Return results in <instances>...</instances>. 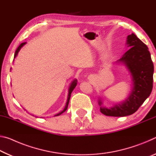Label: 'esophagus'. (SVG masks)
<instances>
[{"mask_svg": "<svg viewBox=\"0 0 156 156\" xmlns=\"http://www.w3.org/2000/svg\"><path fill=\"white\" fill-rule=\"evenodd\" d=\"M89 78H91V76H89Z\"/></svg>", "mask_w": 156, "mask_h": 156, "instance_id": "esophagus-1", "label": "esophagus"}]
</instances>
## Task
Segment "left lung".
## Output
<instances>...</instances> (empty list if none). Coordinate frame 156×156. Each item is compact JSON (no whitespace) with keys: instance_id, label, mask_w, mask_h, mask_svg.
Wrapping results in <instances>:
<instances>
[{"instance_id":"left-lung-1","label":"left lung","mask_w":156,"mask_h":156,"mask_svg":"<svg viewBox=\"0 0 156 156\" xmlns=\"http://www.w3.org/2000/svg\"><path fill=\"white\" fill-rule=\"evenodd\" d=\"M126 44L131 48L117 62L122 63L127 68L133 87L125 100L111 107H104L102 98H99L100 112L105 115L123 117L133 114L151 93L154 67L147 46L134 34L127 36Z\"/></svg>"}]
</instances>
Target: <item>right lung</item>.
Returning a JSON list of instances; mask_svg holds the SVG:
<instances>
[{
    "label": "right lung",
    "instance_id": "add662e5",
    "mask_svg": "<svg viewBox=\"0 0 156 156\" xmlns=\"http://www.w3.org/2000/svg\"><path fill=\"white\" fill-rule=\"evenodd\" d=\"M25 44H26V43H21L19 46H18V47L17 48V49L16 50V51H15L14 59L17 56V55H18V52H19V51L20 50V49L22 48V47H23V46H24ZM11 69H12V68H11ZM76 85H77V80H76V79H74V80H73L72 82V83L70 84L69 87V89H68V96H67V102H66V105H65V108H64V109H63V110L62 111V112H59L58 113H57V114H56V115H55L54 116H58V115H61L62 113H64V112H65V111L67 110V107H68L69 102V100H70L71 94H72V92L73 91V89H74V88L76 87Z\"/></svg>",
    "mask_w": 156,
    "mask_h": 156
}]
</instances>
